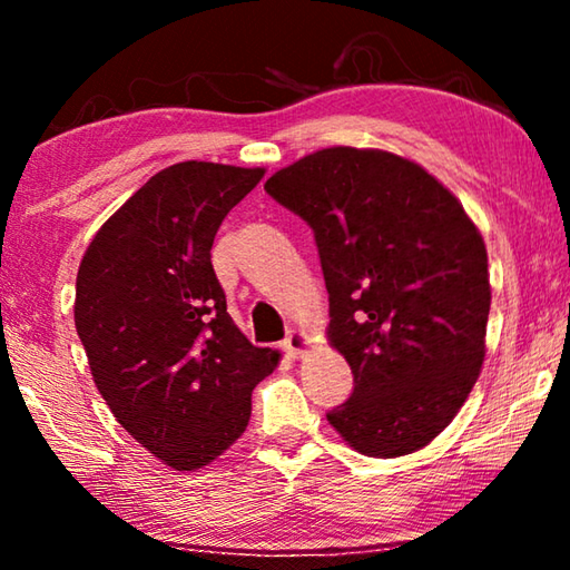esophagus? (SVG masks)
Instances as JSON below:
<instances>
[{
    "label": "esophagus",
    "mask_w": 570,
    "mask_h": 570,
    "mask_svg": "<svg viewBox=\"0 0 570 570\" xmlns=\"http://www.w3.org/2000/svg\"><path fill=\"white\" fill-rule=\"evenodd\" d=\"M308 344H312V340L304 332H292L284 340V352L292 356V360H298V356H304V352L308 350Z\"/></svg>",
    "instance_id": "obj_1"
}]
</instances>
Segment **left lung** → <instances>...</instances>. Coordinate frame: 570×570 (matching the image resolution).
<instances>
[{
	"instance_id": "obj_1",
	"label": "left lung",
	"mask_w": 570,
	"mask_h": 570,
	"mask_svg": "<svg viewBox=\"0 0 570 570\" xmlns=\"http://www.w3.org/2000/svg\"><path fill=\"white\" fill-rule=\"evenodd\" d=\"M266 193L314 230L330 344L354 392L326 412L356 452L400 458L448 428L485 360L488 250L460 200L387 150L324 148Z\"/></svg>"
}]
</instances>
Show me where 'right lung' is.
<instances>
[{"mask_svg":"<svg viewBox=\"0 0 570 570\" xmlns=\"http://www.w3.org/2000/svg\"><path fill=\"white\" fill-rule=\"evenodd\" d=\"M264 168L186 160L135 190L85 250L77 336L125 430L160 462L198 470L244 435L250 392L278 352L226 312L210 246Z\"/></svg>","mask_w":570,"mask_h":570,"instance_id":"right-lung-1","label":"right lung"}]
</instances>
